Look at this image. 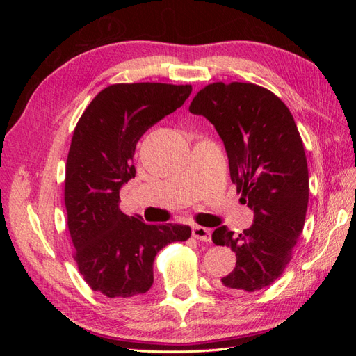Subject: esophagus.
Masks as SVG:
<instances>
[{"instance_id":"1","label":"esophagus","mask_w":356,"mask_h":356,"mask_svg":"<svg viewBox=\"0 0 356 356\" xmlns=\"http://www.w3.org/2000/svg\"><path fill=\"white\" fill-rule=\"evenodd\" d=\"M193 238H196L200 242H211L212 239V233L209 229L202 227V225H193Z\"/></svg>"}]
</instances>
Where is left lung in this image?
<instances>
[{
    "label": "left lung",
    "instance_id": "1",
    "mask_svg": "<svg viewBox=\"0 0 356 356\" xmlns=\"http://www.w3.org/2000/svg\"><path fill=\"white\" fill-rule=\"evenodd\" d=\"M222 139L230 178L254 222L241 234L225 225L212 242L236 254L233 270L221 279L234 293L272 285L291 261L303 232L309 203V170L293 114L275 93L252 83H212L190 104Z\"/></svg>",
    "mask_w": 356,
    "mask_h": 356
}]
</instances>
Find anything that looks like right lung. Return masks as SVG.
Returning a JSON list of instances; mask_svg holds the SVG:
<instances>
[{
  "label": "right lung",
  "mask_w": 356,
  "mask_h": 356,
  "mask_svg": "<svg viewBox=\"0 0 356 356\" xmlns=\"http://www.w3.org/2000/svg\"><path fill=\"white\" fill-rule=\"evenodd\" d=\"M190 93V84H113L95 96L74 129L65 170L74 258L88 285L110 298L147 293L157 252L191 234L188 225L147 224L118 208L122 187L136 174L138 141Z\"/></svg>",
  "instance_id": "add662e5"
}]
</instances>
